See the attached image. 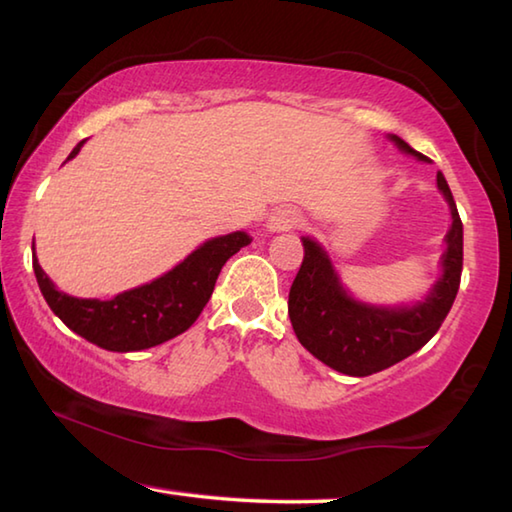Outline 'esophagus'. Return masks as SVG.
<instances>
[{"instance_id": "34e87169", "label": "esophagus", "mask_w": 512, "mask_h": 512, "mask_svg": "<svg viewBox=\"0 0 512 512\" xmlns=\"http://www.w3.org/2000/svg\"><path fill=\"white\" fill-rule=\"evenodd\" d=\"M300 224V215L293 208H277L271 217H268V230L271 232H284Z\"/></svg>"}]
</instances>
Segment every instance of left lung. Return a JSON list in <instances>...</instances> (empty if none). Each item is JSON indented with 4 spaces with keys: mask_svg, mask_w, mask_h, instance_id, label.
<instances>
[{
    "mask_svg": "<svg viewBox=\"0 0 512 512\" xmlns=\"http://www.w3.org/2000/svg\"><path fill=\"white\" fill-rule=\"evenodd\" d=\"M389 141L418 161H430L396 134H389ZM436 185L450 206L452 226L445 235L443 275L423 302L392 309L353 300L333 271L327 250L302 237L304 259L288 293V318L302 347L324 365L347 376H371L412 356L439 331L461 284L463 224L441 172H436Z\"/></svg>",
    "mask_w": 512,
    "mask_h": 512,
    "instance_id": "obj_1",
    "label": "left lung"
}]
</instances>
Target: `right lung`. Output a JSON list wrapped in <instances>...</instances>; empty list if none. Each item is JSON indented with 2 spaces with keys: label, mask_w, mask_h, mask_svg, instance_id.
Returning <instances> with one entry per match:
<instances>
[{
  "label": "right lung",
  "mask_w": 512,
  "mask_h": 512,
  "mask_svg": "<svg viewBox=\"0 0 512 512\" xmlns=\"http://www.w3.org/2000/svg\"><path fill=\"white\" fill-rule=\"evenodd\" d=\"M82 145L85 141L73 147L67 161ZM248 244L250 237L241 230L208 239L172 271L111 300H82L58 291L37 264L35 248L33 271L46 304L71 331L107 351H141L188 331L215 291L221 266Z\"/></svg>",
  "instance_id": "add662e5"
}]
</instances>
